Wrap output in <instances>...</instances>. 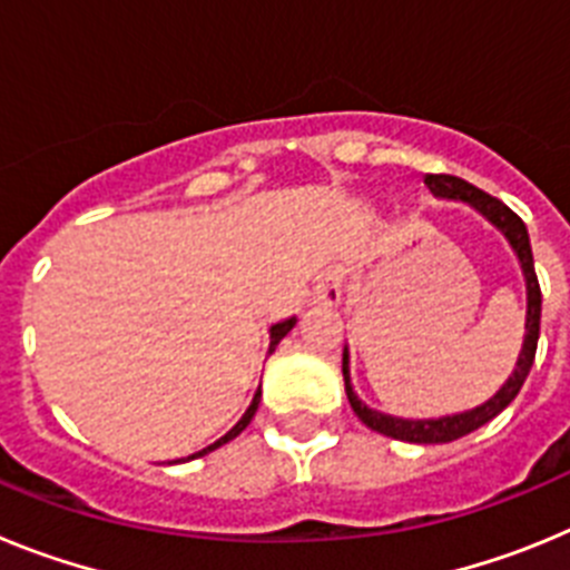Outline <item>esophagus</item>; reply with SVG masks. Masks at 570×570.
<instances>
[{
    "mask_svg": "<svg viewBox=\"0 0 570 570\" xmlns=\"http://www.w3.org/2000/svg\"><path fill=\"white\" fill-rule=\"evenodd\" d=\"M342 302V271L328 268L316 276L314 285V305L320 308H336Z\"/></svg>",
    "mask_w": 570,
    "mask_h": 570,
    "instance_id": "obj_1",
    "label": "esophagus"
}]
</instances>
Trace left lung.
Here are the masks:
<instances>
[{"label":"left lung","instance_id":"left-lung-1","mask_svg":"<svg viewBox=\"0 0 570 570\" xmlns=\"http://www.w3.org/2000/svg\"><path fill=\"white\" fill-rule=\"evenodd\" d=\"M428 190L440 199H460V203L471 205V208L480 210L493 228H500L505 234V239L511 242L513 254L520 259L522 274H525V291H528V311H525V340H522L520 360L513 374L508 376L505 385L497 391L488 402L471 407V411H462L454 416H440V420H402V416L382 414L367 407L360 396L354 394V385H351V371H347V351L342 354V376H345V394L354 414L365 422L371 431L376 434H385L391 440L402 442H416V445H440V442H454L460 436L471 434L476 428H482L485 422H491L493 416L502 414L517 394H520L522 382L528 380V371L533 365V356H537V342H540V316H542V291L540 282H537V271H533V254H531V239H528V228L520 216L513 214L505 203H500L497 196L485 194V190L473 188L471 183L460 179V176L451 174H428L425 176Z\"/></svg>","mask_w":570,"mask_h":570}]
</instances>
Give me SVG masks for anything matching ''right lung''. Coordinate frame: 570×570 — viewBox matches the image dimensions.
Segmentation results:
<instances>
[{
    "instance_id": "1",
    "label": "right lung",
    "mask_w": 570,
    "mask_h": 570,
    "mask_svg": "<svg viewBox=\"0 0 570 570\" xmlns=\"http://www.w3.org/2000/svg\"><path fill=\"white\" fill-rule=\"evenodd\" d=\"M294 325H296V316H291V320H285V322H276V325H271V347H268V354H271V351H274L276 345H279L282 336H288V331L294 328ZM259 396H262V391H256V394H254V402H250V405H248V411H245V414H242V420L236 422L234 428H230V431H228V434L223 436V440H216L214 445L203 448V451H196V454H194V456H188V460H196V456L210 454V451H216V448H219V445H225V442H230V440H234V436H239L242 431H245V428L250 425V420H254L256 407H259Z\"/></svg>"
}]
</instances>
